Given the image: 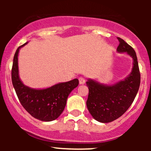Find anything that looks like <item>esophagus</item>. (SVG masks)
Masks as SVG:
<instances>
[{
    "label": "esophagus",
    "instance_id": "obj_1",
    "mask_svg": "<svg viewBox=\"0 0 151 151\" xmlns=\"http://www.w3.org/2000/svg\"><path fill=\"white\" fill-rule=\"evenodd\" d=\"M79 84H85V78L83 77H80L79 78Z\"/></svg>",
    "mask_w": 151,
    "mask_h": 151
}]
</instances>
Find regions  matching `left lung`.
<instances>
[{
	"instance_id": "obj_1",
	"label": "left lung",
	"mask_w": 151,
	"mask_h": 151,
	"mask_svg": "<svg viewBox=\"0 0 151 151\" xmlns=\"http://www.w3.org/2000/svg\"><path fill=\"white\" fill-rule=\"evenodd\" d=\"M119 52H127L132 57L131 73L124 80L113 86H106L91 79L86 81L89 88L86 106L93 119L101 123L111 122L123 115L132 104L140 83L141 73L135 50L120 37H117Z\"/></svg>"
}]
</instances>
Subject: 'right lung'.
<instances>
[{
	"mask_svg": "<svg viewBox=\"0 0 151 151\" xmlns=\"http://www.w3.org/2000/svg\"><path fill=\"white\" fill-rule=\"evenodd\" d=\"M26 44L19 47L13 58L11 71L13 87L20 104L32 116L42 121L55 120L65 109L67 97L78 86L79 80L74 79L45 89H30L24 85L18 75V56L20 48Z\"/></svg>",
	"mask_w": 151,
	"mask_h": 151,
	"instance_id": "1",
	"label": "right lung"
}]
</instances>
